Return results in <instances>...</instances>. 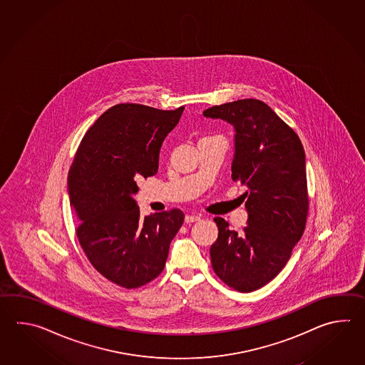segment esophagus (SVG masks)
I'll list each match as a JSON object with an SVG mask.
<instances>
[{
    "label": "esophagus",
    "mask_w": 365,
    "mask_h": 365,
    "mask_svg": "<svg viewBox=\"0 0 365 365\" xmlns=\"http://www.w3.org/2000/svg\"><path fill=\"white\" fill-rule=\"evenodd\" d=\"M198 220H201L200 215H186L185 217V223H194Z\"/></svg>",
    "instance_id": "34e87169"
}]
</instances>
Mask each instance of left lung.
Returning a JSON list of instances; mask_svg holds the SVG:
<instances>
[{"label":"left lung","mask_w":365,"mask_h":365,"mask_svg":"<svg viewBox=\"0 0 365 365\" xmlns=\"http://www.w3.org/2000/svg\"><path fill=\"white\" fill-rule=\"evenodd\" d=\"M235 129L232 180L242 194L248 225L231 231L215 217L217 239L210 248L212 269L227 286L252 292L274 279L303 236L308 215L305 153L302 140L264 101L225 103L203 112Z\"/></svg>","instance_id":"1"}]
</instances>
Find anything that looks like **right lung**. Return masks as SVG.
<instances>
[{
    "mask_svg": "<svg viewBox=\"0 0 365 365\" xmlns=\"http://www.w3.org/2000/svg\"><path fill=\"white\" fill-rule=\"evenodd\" d=\"M184 107L162 110L117 104L87 130L68 175L78 240L103 277L125 288L145 286L163 272L179 209L140 217L137 181L154 176L164 138Z\"/></svg>",
    "mask_w": 365,
    "mask_h": 365,
    "instance_id": "add662e5",
    "label": "right lung"
}]
</instances>
